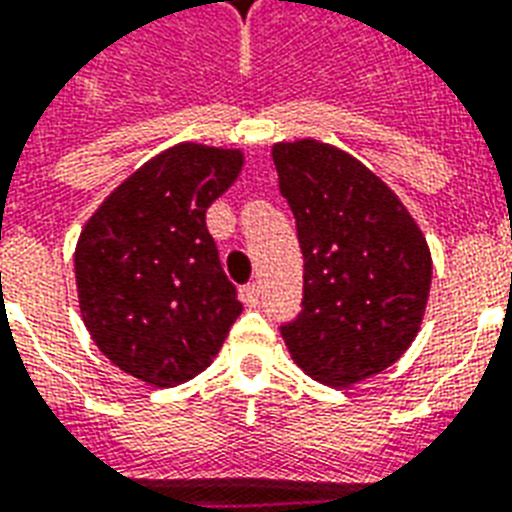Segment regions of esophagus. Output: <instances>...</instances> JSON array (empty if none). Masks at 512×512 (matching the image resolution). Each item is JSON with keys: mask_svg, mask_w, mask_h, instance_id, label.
I'll return each mask as SVG.
<instances>
[{"mask_svg": "<svg viewBox=\"0 0 512 512\" xmlns=\"http://www.w3.org/2000/svg\"><path fill=\"white\" fill-rule=\"evenodd\" d=\"M241 300H244L247 306L255 308L257 303H260V287H257L255 282L247 284V287H244V292H241Z\"/></svg>", "mask_w": 512, "mask_h": 512, "instance_id": "obj_1", "label": "esophagus"}]
</instances>
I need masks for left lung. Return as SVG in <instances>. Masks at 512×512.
Masks as SVG:
<instances>
[{
	"instance_id": "left-lung-1",
	"label": "left lung",
	"mask_w": 512,
	"mask_h": 512,
	"mask_svg": "<svg viewBox=\"0 0 512 512\" xmlns=\"http://www.w3.org/2000/svg\"><path fill=\"white\" fill-rule=\"evenodd\" d=\"M271 155L303 252V311L282 338L306 376L346 389L395 365L419 335L427 239L395 190L341 147L295 139Z\"/></svg>"
}]
</instances>
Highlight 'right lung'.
I'll use <instances>...</instances> for the list:
<instances>
[{
    "label": "right lung",
    "mask_w": 512,
    "mask_h": 512,
    "mask_svg": "<svg viewBox=\"0 0 512 512\" xmlns=\"http://www.w3.org/2000/svg\"><path fill=\"white\" fill-rule=\"evenodd\" d=\"M241 166L239 147L179 142L123 179L80 230V317L101 354L142 384L204 373L241 314L206 230V209Z\"/></svg>",
    "instance_id": "right-lung-1"
}]
</instances>
